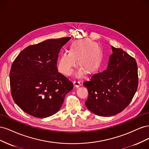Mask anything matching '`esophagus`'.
Instances as JSON below:
<instances>
[{"label": "esophagus", "instance_id": "esophagus-1", "mask_svg": "<svg viewBox=\"0 0 149 149\" xmlns=\"http://www.w3.org/2000/svg\"><path fill=\"white\" fill-rule=\"evenodd\" d=\"M73 84L74 85V86H76V87H79L81 86V83H80L79 81H78V80L74 81Z\"/></svg>", "mask_w": 149, "mask_h": 149}]
</instances>
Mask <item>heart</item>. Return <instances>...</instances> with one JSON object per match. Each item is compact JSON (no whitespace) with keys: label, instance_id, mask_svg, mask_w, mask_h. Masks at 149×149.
Here are the masks:
<instances>
[{"label":"heart","instance_id":"b5f03b06","mask_svg":"<svg viewBox=\"0 0 149 149\" xmlns=\"http://www.w3.org/2000/svg\"><path fill=\"white\" fill-rule=\"evenodd\" d=\"M101 56V49L98 45L88 38L76 40L68 48V53L62 54L58 61V69L61 73L70 76L76 65V60L81 68L77 76L83 75L84 70L91 73L96 69Z\"/></svg>","mask_w":149,"mask_h":149}]
</instances>
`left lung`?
I'll use <instances>...</instances> for the list:
<instances>
[{
	"mask_svg": "<svg viewBox=\"0 0 149 149\" xmlns=\"http://www.w3.org/2000/svg\"><path fill=\"white\" fill-rule=\"evenodd\" d=\"M107 67L83 83L88 90L85 105L93 113L109 117L123 111L132 101L138 86L136 60L112 46Z\"/></svg>",
	"mask_w": 149,
	"mask_h": 149,
	"instance_id": "obj_1",
	"label": "left lung"
}]
</instances>
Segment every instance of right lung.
I'll return each mask as SVG.
<instances>
[{"label": "right lung", "instance_id": "right-lung-1", "mask_svg": "<svg viewBox=\"0 0 149 149\" xmlns=\"http://www.w3.org/2000/svg\"><path fill=\"white\" fill-rule=\"evenodd\" d=\"M71 39H48L23 49L13 62L10 84L13 100L26 113L38 118L60 109L73 84L58 73L61 48Z\"/></svg>", "mask_w": 149, "mask_h": 149}]
</instances>
